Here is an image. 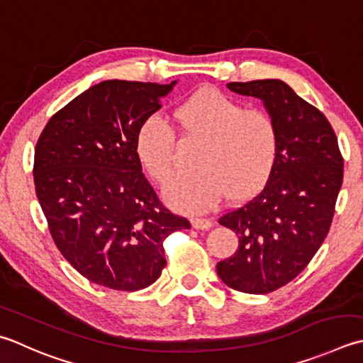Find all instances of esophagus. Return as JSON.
I'll return each mask as SVG.
<instances>
[{"label":"esophagus","mask_w":363,"mask_h":363,"mask_svg":"<svg viewBox=\"0 0 363 363\" xmlns=\"http://www.w3.org/2000/svg\"><path fill=\"white\" fill-rule=\"evenodd\" d=\"M212 222L209 218H194L191 220V226H194L195 230H209L211 228Z\"/></svg>","instance_id":"1"}]
</instances>
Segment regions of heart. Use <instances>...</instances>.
<instances>
[{"label": "heart", "instance_id": "obj_1", "mask_svg": "<svg viewBox=\"0 0 363 363\" xmlns=\"http://www.w3.org/2000/svg\"><path fill=\"white\" fill-rule=\"evenodd\" d=\"M182 140L201 145L196 173L177 177L163 191L177 211L200 214L226 195L240 203L266 186L279 159V129L259 108H245L214 88H203L174 111ZM135 152L155 182L167 184L174 173L176 135L160 116L146 118L138 127Z\"/></svg>", "mask_w": 363, "mask_h": 363}]
</instances>
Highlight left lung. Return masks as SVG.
Listing matches in <instances>:
<instances>
[{
    "instance_id": "8db88e82",
    "label": "left lung",
    "mask_w": 363,
    "mask_h": 363,
    "mask_svg": "<svg viewBox=\"0 0 363 363\" xmlns=\"http://www.w3.org/2000/svg\"><path fill=\"white\" fill-rule=\"evenodd\" d=\"M228 89L262 101L279 129V159L259 194L218 218L238 234L233 257L220 261L225 285L248 294H267L294 280L328 236L343 157L329 121L285 82L267 78L231 82Z\"/></svg>"
}]
</instances>
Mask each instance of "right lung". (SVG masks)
Returning <instances> with one entry per match:
<instances>
[{"label": "right lung", "instance_id": "add662e5", "mask_svg": "<svg viewBox=\"0 0 363 363\" xmlns=\"http://www.w3.org/2000/svg\"><path fill=\"white\" fill-rule=\"evenodd\" d=\"M176 83H97L53 115L35 145V195L52 238L96 285H152L167 264L163 239L190 228L163 208L135 152L138 127Z\"/></svg>", "mask_w": 363, "mask_h": 363}]
</instances>
